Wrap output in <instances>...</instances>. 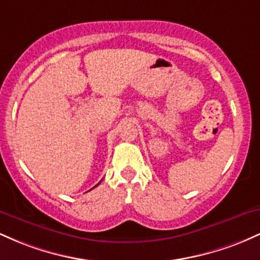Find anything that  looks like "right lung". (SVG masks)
<instances>
[{"label":"right lung","mask_w":260,"mask_h":260,"mask_svg":"<svg viewBox=\"0 0 260 260\" xmlns=\"http://www.w3.org/2000/svg\"><path fill=\"white\" fill-rule=\"evenodd\" d=\"M98 184H99V183H98ZM98 184H96V186H98ZM96 186H95V187H96Z\"/></svg>","instance_id":"1"}]
</instances>
